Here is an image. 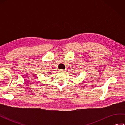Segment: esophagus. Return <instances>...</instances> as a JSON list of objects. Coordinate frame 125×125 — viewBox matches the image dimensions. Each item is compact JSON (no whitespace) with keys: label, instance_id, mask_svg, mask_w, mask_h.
<instances>
[{"label":"esophagus","instance_id":"1","mask_svg":"<svg viewBox=\"0 0 125 125\" xmlns=\"http://www.w3.org/2000/svg\"><path fill=\"white\" fill-rule=\"evenodd\" d=\"M59 71L60 73H64L65 72V71L64 70H63V69H61V70H59Z\"/></svg>","mask_w":125,"mask_h":125}]
</instances>
